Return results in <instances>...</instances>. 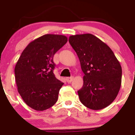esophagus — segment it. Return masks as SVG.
Segmentation results:
<instances>
[{"label": "esophagus", "mask_w": 135, "mask_h": 135, "mask_svg": "<svg viewBox=\"0 0 135 135\" xmlns=\"http://www.w3.org/2000/svg\"><path fill=\"white\" fill-rule=\"evenodd\" d=\"M73 79H74V77H66V81H67V83H70L71 82H72V80H73Z\"/></svg>", "instance_id": "34e87169"}]
</instances>
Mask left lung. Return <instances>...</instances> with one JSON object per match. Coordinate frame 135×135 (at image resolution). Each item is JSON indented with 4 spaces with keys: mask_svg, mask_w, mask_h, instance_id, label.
<instances>
[{
    "mask_svg": "<svg viewBox=\"0 0 135 135\" xmlns=\"http://www.w3.org/2000/svg\"><path fill=\"white\" fill-rule=\"evenodd\" d=\"M69 43L80 63L83 86L78 93L81 103L92 110L110 105L121 86L122 68L112 49L91 33L69 37Z\"/></svg>",
    "mask_w": 135,
    "mask_h": 135,
    "instance_id": "obj_1",
    "label": "left lung"
}]
</instances>
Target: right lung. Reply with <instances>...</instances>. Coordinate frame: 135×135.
<instances>
[{"instance_id":"add662e5","label":"right lung","mask_w":135,"mask_h":135,"mask_svg":"<svg viewBox=\"0 0 135 135\" xmlns=\"http://www.w3.org/2000/svg\"><path fill=\"white\" fill-rule=\"evenodd\" d=\"M68 41L62 35L46 34L23 50L15 69L18 91L28 106L37 111L51 108L58 100L63 83L53 73V56Z\"/></svg>"}]
</instances>
